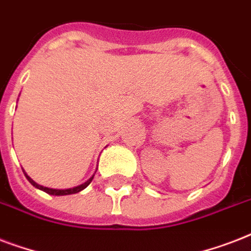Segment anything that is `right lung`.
I'll use <instances>...</instances> for the list:
<instances>
[{
    "label": "right lung",
    "mask_w": 251,
    "mask_h": 251,
    "mask_svg": "<svg viewBox=\"0 0 251 251\" xmlns=\"http://www.w3.org/2000/svg\"><path fill=\"white\" fill-rule=\"evenodd\" d=\"M23 173H25V178L28 179L29 183L32 185V186H35L36 189H39V190H43L45 191L47 194L49 195H70V194H76V193H79V191H82L83 189H86L88 185L91 183V181H92V178H94V176L92 177H90V178L87 179L86 182L82 183V185H78V186H74V187H70V189H52V187H47V186H43V185H39L37 182H35L31 177H29L27 173H25V171H23Z\"/></svg>",
    "instance_id": "1"
}]
</instances>
